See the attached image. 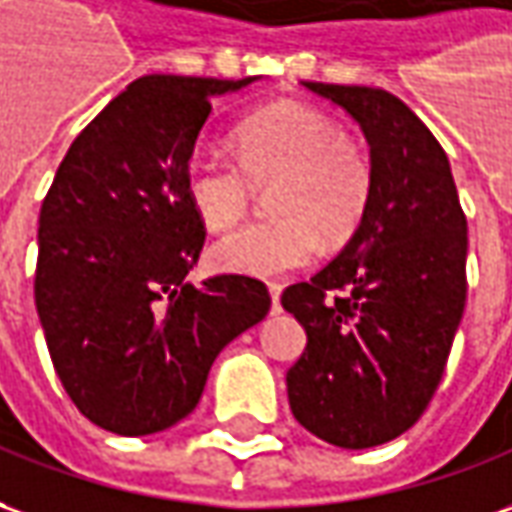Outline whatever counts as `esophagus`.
I'll return each instance as SVG.
<instances>
[{"mask_svg": "<svg viewBox=\"0 0 512 512\" xmlns=\"http://www.w3.org/2000/svg\"><path fill=\"white\" fill-rule=\"evenodd\" d=\"M269 294H271V311H280V294H283V285L269 283Z\"/></svg>", "mask_w": 512, "mask_h": 512, "instance_id": "1", "label": "esophagus"}]
</instances>
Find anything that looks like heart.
<instances>
[{
  "label": "heart",
  "mask_w": 512,
  "mask_h": 512,
  "mask_svg": "<svg viewBox=\"0 0 512 512\" xmlns=\"http://www.w3.org/2000/svg\"><path fill=\"white\" fill-rule=\"evenodd\" d=\"M235 159L198 148L184 168V190L207 229L235 227L252 207L255 184H271V221L249 224L212 246L215 269L280 277L308 266L322 238L344 243L361 227L373 196L364 145L316 109L277 106L235 128Z\"/></svg>",
  "instance_id": "1"
}]
</instances>
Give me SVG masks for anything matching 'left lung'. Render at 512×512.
Masks as SVG:
<instances>
[{
	"label": "left lung",
	"mask_w": 512,
	"mask_h": 512,
	"mask_svg": "<svg viewBox=\"0 0 512 512\" xmlns=\"http://www.w3.org/2000/svg\"><path fill=\"white\" fill-rule=\"evenodd\" d=\"M302 86L361 125L375 179L350 243L283 291L308 333L285 375L288 403L330 446L373 448L415 426L446 373L468 291V221L446 151L403 100L373 86Z\"/></svg>",
	"instance_id": "left-lung-1"
}]
</instances>
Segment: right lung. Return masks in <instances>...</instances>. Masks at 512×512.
Instances as JSON below:
<instances>
[{"instance_id":"right-lung-1","label":"right lung","mask_w":512,"mask_h":512,"mask_svg":"<svg viewBox=\"0 0 512 512\" xmlns=\"http://www.w3.org/2000/svg\"><path fill=\"white\" fill-rule=\"evenodd\" d=\"M243 81L145 75L69 145L38 215L36 311L66 395L125 437L196 409L215 356L269 314V288L221 274L201 288L207 229L184 168L212 97Z\"/></svg>"}]
</instances>
